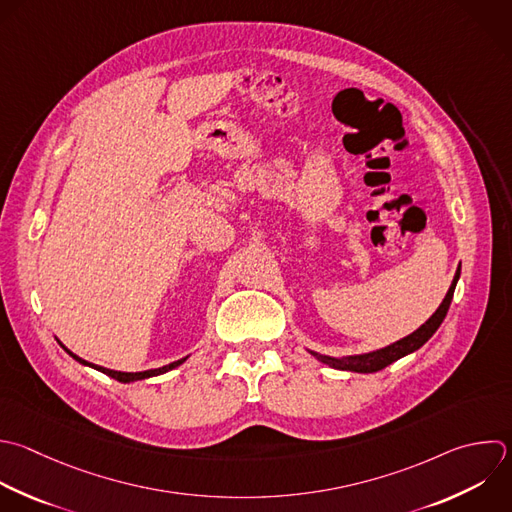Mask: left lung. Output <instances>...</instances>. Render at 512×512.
Wrapping results in <instances>:
<instances>
[{"label": "left lung", "instance_id": "obj_1", "mask_svg": "<svg viewBox=\"0 0 512 512\" xmlns=\"http://www.w3.org/2000/svg\"><path fill=\"white\" fill-rule=\"evenodd\" d=\"M458 278H460V268L456 270L454 280H452V284H450L442 304L436 308V312L418 330H414L412 334L404 336L402 340H398V342H394V344H390L386 348H380V350H372V352H366V354H354V356H342V358L322 356V354L312 352V350H310V354L316 356L320 362H324V364H328L332 368H338V370H350V372H364V374H368V372H378V370L386 368L388 364L396 362L398 358L418 350L438 330V326L442 324V320H444V316H446V312L450 308L452 294H454Z\"/></svg>", "mask_w": 512, "mask_h": 512}]
</instances>
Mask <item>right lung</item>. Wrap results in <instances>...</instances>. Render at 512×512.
Listing matches in <instances>:
<instances>
[{
	"instance_id": "obj_1",
	"label": "right lung",
	"mask_w": 512,
	"mask_h": 512,
	"mask_svg": "<svg viewBox=\"0 0 512 512\" xmlns=\"http://www.w3.org/2000/svg\"><path fill=\"white\" fill-rule=\"evenodd\" d=\"M62 344V342H60ZM64 346V344H62ZM66 348V346H64ZM66 352L72 356V358H76L80 364H86V366H92V368H96V370H100V372H104V374H108V376H112V378H116V380H120V382H134V380H144V378H150V376H158V374H164V372H168V370H172V368H176V366H180L182 362H186V358H180V360H176V362H170V364H166V366H162V368H154V370H144V372H120V370H110V368H104V366H98V364H90V362H86L84 358H80V356H76L74 352H70L68 348H66Z\"/></svg>"
}]
</instances>
